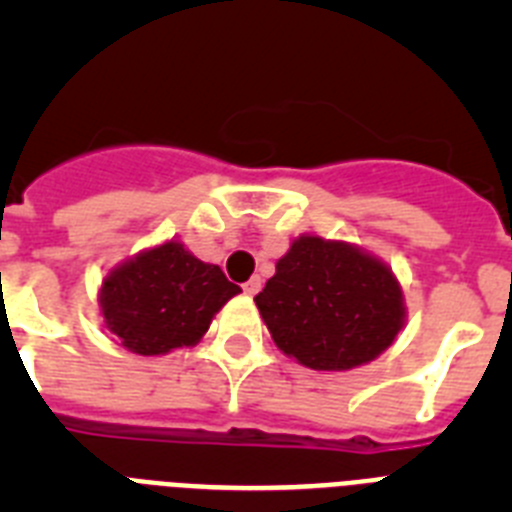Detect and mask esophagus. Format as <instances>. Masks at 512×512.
Returning a JSON list of instances; mask_svg holds the SVG:
<instances>
[{"instance_id": "obj_1", "label": "esophagus", "mask_w": 512, "mask_h": 512, "mask_svg": "<svg viewBox=\"0 0 512 512\" xmlns=\"http://www.w3.org/2000/svg\"><path fill=\"white\" fill-rule=\"evenodd\" d=\"M259 289H261V279L259 277H253V279H248L246 284H243V292H246L248 297H253V295H259Z\"/></svg>"}]
</instances>
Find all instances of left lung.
Wrapping results in <instances>:
<instances>
[{"instance_id": "left-lung-1", "label": "left lung", "mask_w": 512, "mask_h": 512, "mask_svg": "<svg viewBox=\"0 0 512 512\" xmlns=\"http://www.w3.org/2000/svg\"><path fill=\"white\" fill-rule=\"evenodd\" d=\"M282 354L315 372H348L377 359L405 328L395 271L346 241L300 235L253 297Z\"/></svg>"}]
</instances>
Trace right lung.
Returning <instances> with one entry per match:
<instances>
[{"mask_svg": "<svg viewBox=\"0 0 512 512\" xmlns=\"http://www.w3.org/2000/svg\"><path fill=\"white\" fill-rule=\"evenodd\" d=\"M238 292L220 266L205 264L171 238L107 271L99 312L122 348L164 356L200 343L220 307Z\"/></svg>", "mask_w": 512, "mask_h": 512, "instance_id": "right-lung-1", "label": "right lung"}]
</instances>
